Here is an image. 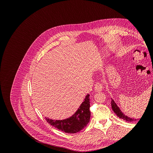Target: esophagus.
I'll list each match as a JSON object with an SVG mask.
<instances>
[{"instance_id":"esophagus-1","label":"esophagus","mask_w":153,"mask_h":153,"mask_svg":"<svg viewBox=\"0 0 153 153\" xmlns=\"http://www.w3.org/2000/svg\"><path fill=\"white\" fill-rule=\"evenodd\" d=\"M103 84L101 83H96L94 86V90L96 92H100L103 90Z\"/></svg>"}]
</instances>
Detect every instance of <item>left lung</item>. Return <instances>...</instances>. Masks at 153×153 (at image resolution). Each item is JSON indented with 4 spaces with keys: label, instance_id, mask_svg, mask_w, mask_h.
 <instances>
[{
    "label": "left lung",
    "instance_id": "1",
    "mask_svg": "<svg viewBox=\"0 0 153 153\" xmlns=\"http://www.w3.org/2000/svg\"><path fill=\"white\" fill-rule=\"evenodd\" d=\"M111 100H112V101H111L112 108L114 112V113L116 114L120 119H122L124 120V121H128V122H132V121H136V120L139 119H133V118H131V117L127 116V115H125L121 110V109L119 108V107L117 106V105L115 103V101H114V100L112 98H111Z\"/></svg>",
    "mask_w": 153,
    "mask_h": 153
}]
</instances>
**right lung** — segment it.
Segmentation results:
<instances>
[{
  "label": "right lung",
  "instance_id": "1",
  "mask_svg": "<svg viewBox=\"0 0 153 153\" xmlns=\"http://www.w3.org/2000/svg\"><path fill=\"white\" fill-rule=\"evenodd\" d=\"M89 94H87L79 108L70 117L62 120L46 118L47 121L59 130L67 133H76L84 129L90 121Z\"/></svg>",
  "mask_w": 153,
  "mask_h": 153
}]
</instances>
